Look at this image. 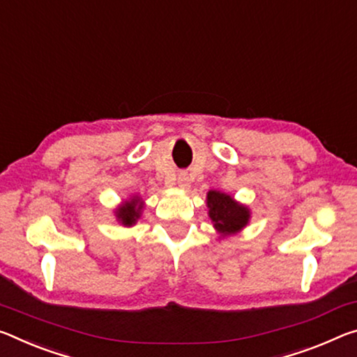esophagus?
Returning a JSON list of instances; mask_svg holds the SVG:
<instances>
[{
  "mask_svg": "<svg viewBox=\"0 0 357 357\" xmlns=\"http://www.w3.org/2000/svg\"><path fill=\"white\" fill-rule=\"evenodd\" d=\"M178 184L181 185V188H189V174L185 172H181L178 174Z\"/></svg>",
  "mask_w": 357,
  "mask_h": 357,
  "instance_id": "esophagus-1",
  "label": "esophagus"
}]
</instances>
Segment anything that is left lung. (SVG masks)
<instances>
[{"label": "left lung", "instance_id": "1", "mask_svg": "<svg viewBox=\"0 0 357 357\" xmlns=\"http://www.w3.org/2000/svg\"><path fill=\"white\" fill-rule=\"evenodd\" d=\"M206 203L213 225L222 234H235L248 224L250 219L248 208L231 200L230 195L211 190L208 192Z\"/></svg>", "mask_w": 357, "mask_h": 357}]
</instances>
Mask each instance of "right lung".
<instances>
[{
	"mask_svg": "<svg viewBox=\"0 0 357 357\" xmlns=\"http://www.w3.org/2000/svg\"><path fill=\"white\" fill-rule=\"evenodd\" d=\"M141 203L139 200H132V202H127L126 205H122L119 208V213H117V218L122 220L123 225H133L137 222V219L139 218V211H141Z\"/></svg>",
	"mask_w": 357,
	"mask_h": 357,
	"instance_id": "right-lung-1",
	"label": "right lung"
}]
</instances>
